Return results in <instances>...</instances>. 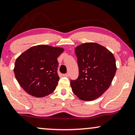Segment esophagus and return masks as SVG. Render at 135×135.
<instances>
[{
	"mask_svg": "<svg viewBox=\"0 0 135 135\" xmlns=\"http://www.w3.org/2000/svg\"><path fill=\"white\" fill-rule=\"evenodd\" d=\"M63 76H65V77H69V73H66V74H64V75H63Z\"/></svg>",
	"mask_w": 135,
	"mask_h": 135,
	"instance_id": "1",
	"label": "esophagus"
}]
</instances>
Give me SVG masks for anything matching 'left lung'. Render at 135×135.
I'll return each mask as SVG.
<instances>
[{
	"instance_id": "left-lung-1",
	"label": "left lung",
	"mask_w": 135,
	"mask_h": 135,
	"mask_svg": "<svg viewBox=\"0 0 135 135\" xmlns=\"http://www.w3.org/2000/svg\"><path fill=\"white\" fill-rule=\"evenodd\" d=\"M79 75L70 80L71 90L83 101H92L102 96L110 86L117 66L115 57L100 44L88 42L75 49Z\"/></svg>"
}]
</instances>
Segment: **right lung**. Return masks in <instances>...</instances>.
<instances>
[{"mask_svg": "<svg viewBox=\"0 0 135 135\" xmlns=\"http://www.w3.org/2000/svg\"><path fill=\"white\" fill-rule=\"evenodd\" d=\"M64 50L61 47L38 45L17 57L13 71L24 91L33 97H44L55 90L60 79L57 58Z\"/></svg>", "mask_w": 135, "mask_h": 135, "instance_id": "obj_1", "label": "right lung"}]
</instances>
